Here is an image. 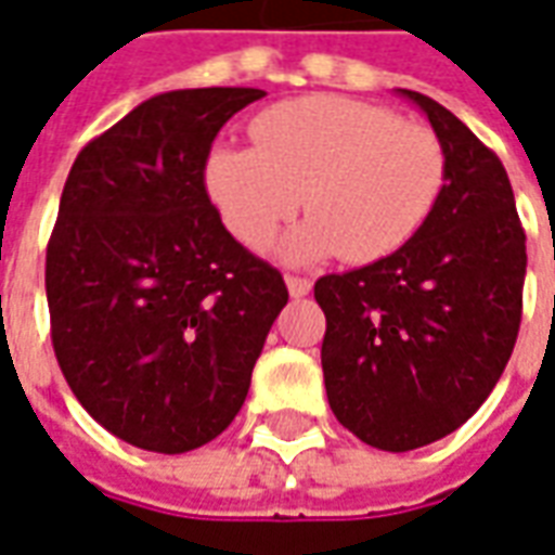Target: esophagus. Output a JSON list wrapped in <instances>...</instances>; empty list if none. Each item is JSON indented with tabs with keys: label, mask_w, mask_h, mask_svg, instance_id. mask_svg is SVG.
Returning <instances> with one entry per match:
<instances>
[{
	"label": "esophagus",
	"mask_w": 555,
	"mask_h": 555,
	"mask_svg": "<svg viewBox=\"0 0 555 555\" xmlns=\"http://www.w3.org/2000/svg\"><path fill=\"white\" fill-rule=\"evenodd\" d=\"M286 286H289V295H293V298H305V295L313 289L310 278H301V274H286Z\"/></svg>",
	"instance_id": "esophagus-1"
}]
</instances>
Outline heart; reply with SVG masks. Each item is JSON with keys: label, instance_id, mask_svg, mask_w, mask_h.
Here are the masks:
<instances>
[{"label": "heart", "instance_id": "1", "mask_svg": "<svg viewBox=\"0 0 555 555\" xmlns=\"http://www.w3.org/2000/svg\"><path fill=\"white\" fill-rule=\"evenodd\" d=\"M250 135L257 147L212 150L206 185L230 233L250 248L305 201L313 216L281 245L295 262L337 250L349 262L390 257L426 224L447 180L435 129L349 96L278 103L250 124Z\"/></svg>", "mask_w": 555, "mask_h": 555}]
</instances>
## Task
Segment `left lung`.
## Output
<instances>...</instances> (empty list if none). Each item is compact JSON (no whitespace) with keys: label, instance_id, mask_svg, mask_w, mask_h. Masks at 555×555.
<instances>
[{"label":"left lung","instance_id":"8db88e82","mask_svg":"<svg viewBox=\"0 0 555 555\" xmlns=\"http://www.w3.org/2000/svg\"><path fill=\"white\" fill-rule=\"evenodd\" d=\"M399 94L447 150L443 192L405 248L313 286L331 411L384 452L435 443L479 411L515 349L527 274L500 156L431 96Z\"/></svg>","mask_w":555,"mask_h":555}]
</instances>
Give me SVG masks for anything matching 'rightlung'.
<instances>
[{
  "label": "right lung",
  "mask_w": 555,
  "mask_h": 555,
  "mask_svg": "<svg viewBox=\"0 0 555 555\" xmlns=\"http://www.w3.org/2000/svg\"><path fill=\"white\" fill-rule=\"evenodd\" d=\"M260 88L150 96L88 141L47 245L52 349L73 396L115 438L189 452L233 423L281 272L221 224L204 183L218 129Z\"/></svg>",
  "instance_id": "add662e5"
}]
</instances>
